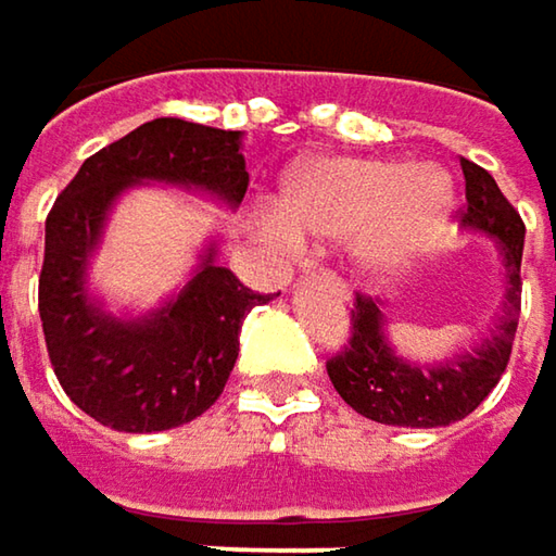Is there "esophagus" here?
I'll return each instance as SVG.
<instances>
[{
	"label": "esophagus",
	"mask_w": 556,
	"mask_h": 556,
	"mask_svg": "<svg viewBox=\"0 0 556 556\" xmlns=\"http://www.w3.org/2000/svg\"><path fill=\"white\" fill-rule=\"evenodd\" d=\"M323 281H326V288H329V291H332V294H336L338 300H344V303L351 300V298H348V288H344V285H341L338 278H332V275H326Z\"/></svg>",
	"instance_id": "esophagus-1"
}]
</instances>
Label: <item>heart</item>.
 Masks as SVG:
<instances>
[{
  "mask_svg": "<svg viewBox=\"0 0 556 556\" xmlns=\"http://www.w3.org/2000/svg\"><path fill=\"white\" fill-rule=\"evenodd\" d=\"M453 212V179L433 164L329 154L294 167L278 192L271 240L348 243L357 268L377 281L402 275L427 253Z\"/></svg>",
  "mask_w": 556,
  "mask_h": 556,
  "instance_id": "heart-1",
  "label": "heart"
}]
</instances>
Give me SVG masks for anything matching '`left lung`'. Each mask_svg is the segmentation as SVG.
Returning <instances> with one entry per match:
<instances>
[{"label":"left lung","mask_w":556,"mask_h":556,"mask_svg":"<svg viewBox=\"0 0 556 556\" xmlns=\"http://www.w3.org/2000/svg\"><path fill=\"white\" fill-rule=\"evenodd\" d=\"M465 212L462 224L475 233H488L503 258V300L491 329L471 351L433 364H412L386 341V319L374 298L357 294L351 309L354 332L348 344L326 364L336 392L357 412L392 427H446L468 417L494 389L513 354V338L522 306V247L526 224L506 202L496 179L462 157Z\"/></svg>","instance_id":"1"}]
</instances>
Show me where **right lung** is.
Masks as SVG:
<instances>
[{"instance_id":"obj_1","label":"right lung","mask_w":556,"mask_h":556,"mask_svg":"<svg viewBox=\"0 0 556 556\" xmlns=\"http://www.w3.org/2000/svg\"><path fill=\"white\" fill-rule=\"evenodd\" d=\"M243 132L177 116L151 119L91 154L47 215L40 323L65 395L103 427L154 433L205 415L230 377L243 316L265 303L215 262L212 243L177 298L141 319L88 294V265L113 202L139 182L208 192L230 208L247 195Z\"/></svg>"}]
</instances>
